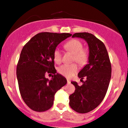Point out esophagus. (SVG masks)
Wrapping results in <instances>:
<instances>
[{"instance_id":"34e87169","label":"esophagus","mask_w":128,"mask_h":128,"mask_svg":"<svg viewBox=\"0 0 128 128\" xmlns=\"http://www.w3.org/2000/svg\"><path fill=\"white\" fill-rule=\"evenodd\" d=\"M67 84H70V80H69V79H67Z\"/></svg>"}]
</instances>
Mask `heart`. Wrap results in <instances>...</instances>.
<instances>
[{
    "label": "heart",
    "mask_w": 128,
    "mask_h": 128,
    "mask_svg": "<svg viewBox=\"0 0 128 128\" xmlns=\"http://www.w3.org/2000/svg\"><path fill=\"white\" fill-rule=\"evenodd\" d=\"M67 51L73 54V61H75L80 66L85 65L88 60V52L83 49V44L80 41L72 39L67 42L64 46ZM54 60L56 64L61 62V53L59 49H55L54 51ZM79 67L76 63L63 64L58 68V72L66 78H72L78 72Z\"/></svg>",
    "instance_id": "1"
}]
</instances>
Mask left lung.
<instances>
[{
  "mask_svg": "<svg viewBox=\"0 0 128 128\" xmlns=\"http://www.w3.org/2000/svg\"><path fill=\"white\" fill-rule=\"evenodd\" d=\"M72 38L84 39L89 47L88 64L78 73L81 86L72 82L76 89L70 95V106L79 113H86L100 105L105 97L112 74V66L104 44L94 35L89 33H77Z\"/></svg>",
  "mask_w": 128,
  "mask_h": 128,
  "instance_id": "left-lung-1",
  "label": "left lung"
}]
</instances>
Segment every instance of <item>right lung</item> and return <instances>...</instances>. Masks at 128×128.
I'll use <instances>...</instances> for the list:
<instances>
[{
	"label": "right lung",
	"instance_id": "right-lung-1",
	"mask_svg": "<svg viewBox=\"0 0 128 128\" xmlns=\"http://www.w3.org/2000/svg\"><path fill=\"white\" fill-rule=\"evenodd\" d=\"M70 33L43 32L37 34L21 50L16 67V78L21 97L32 110L44 112L52 107L55 93L67 84V79L56 73L54 51ZM53 73L52 79L45 78Z\"/></svg>",
	"mask_w": 128,
	"mask_h": 128
}]
</instances>
